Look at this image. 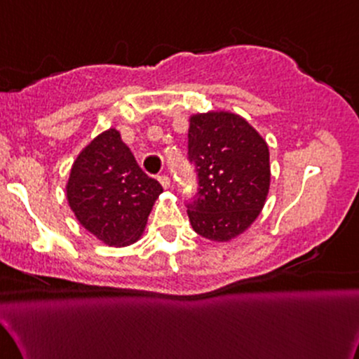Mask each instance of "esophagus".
<instances>
[{
  "label": "esophagus",
  "instance_id": "34e87169",
  "mask_svg": "<svg viewBox=\"0 0 359 359\" xmlns=\"http://www.w3.org/2000/svg\"><path fill=\"white\" fill-rule=\"evenodd\" d=\"M158 180H159V183H161V187H163V188H165V189L170 188V184H171L170 176H168V175H161V176H159Z\"/></svg>",
  "mask_w": 359,
  "mask_h": 359
}]
</instances>
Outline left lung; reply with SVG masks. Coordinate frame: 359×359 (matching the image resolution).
I'll return each instance as SVG.
<instances>
[{
  "instance_id": "obj_1",
  "label": "left lung",
  "mask_w": 359,
  "mask_h": 359,
  "mask_svg": "<svg viewBox=\"0 0 359 359\" xmlns=\"http://www.w3.org/2000/svg\"><path fill=\"white\" fill-rule=\"evenodd\" d=\"M188 159L198 171V193L187 205L194 231L221 243L245 233L263 210L271 181L263 136L240 114H193Z\"/></svg>"
}]
</instances>
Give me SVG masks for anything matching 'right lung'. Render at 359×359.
Here are the masks:
<instances>
[{"instance_id":"right-lung-1","label":"right lung","mask_w":359,"mask_h":359,"mask_svg":"<svg viewBox=\"0 0 359 359\" xmlns=\"http://www.w3.org/2000/svg\"><path fill=\"white\" fill-rule=\"evenodd\" d=\"M161 193V184L144 175L114 128L78 154L66 184L79 224L108 246L138 241Z\"/></svg>"}]
</instances>
